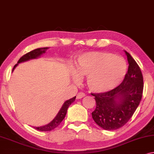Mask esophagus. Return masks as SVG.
<instances>
[{
  "label": "esophagus",
  "instance_id": "esophagus-1",
  "mask_svg": "<svg viewBox=\"0 0 154 154\" xmlns=\"http://www.w3.org/2000/svg\"><path fill=\"white\" fill-rule=\"evenodd\" d=\"M85 95H85V93H82V92H81V93H79L77 95V99H82V98L84 97Z\"/></svg>",
  "mask_w": 154,
  "mask_h": 154
}]
</instances>
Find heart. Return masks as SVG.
<instances>
[{
	"label": "heart",
	"instance_id": "b5f03b06",
	"mask_svg": "<svg viewBox=\"0 0 154 154\" xmlns=\"http://www.w3.org/2000/svg\"><path fill=\"white\" fill-rule=\"evenodd\" d=\"M127 72V63L120 57L104 52H90L77 58L73 79L87 76V85L92 91L104 93L120 83Z\"/></svg>",
	"mask_w": 154,
	"mask_h": 154
}]
</instances>
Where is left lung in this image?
Here are the masks:
<instances>
[{"instance_id": "1", "label": "left lung", "mask_w": 154, "mask_h": 154, "mask_svg": "<svg viewBox=\"0 0 154 154\" xmlns=\"http://www.w3.org/2000/svg\"><path fill=\"white\" fill-rule=\"evenodd\" d=\"M128 68L122 82L113 90L92 93L96 108L92 112L94 121L105 130H116L128 122L140 102L143 92V77L136 61L125 51Z\"/></svg>"}]
</instances>
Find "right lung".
Segmentation results:
<instances>
[{"instance_id":"1","label":"right lung","mask_w":154,"mask_h":154,"mask_svg":"<svg viewBox=\"0 0 154 154\" xmlns=\"http://www.w3.org/2000/svg\"><path fill=\"white\" fill-rule=\"evenodd\" d=\"M48 49V48H37V49H35L32 50V51L28 52L26 54H24L23 56H22L19 59V60L18 61L17 64L14 66V69L17 67V66L18 63H21V62H24V61L30 60V59H36L38 57H39L41 54H43V53H45V51ZM75 98H76V96L74 97L71 98V99L68 100L67 101H66L64 102V104H63L62 107L61 108L60 111H59V113H57V116L53 119V120L52 122H50V123H48V125L42 126V127H34L35 129L40 131H51L52 129H54L56 127H58V126L60 125V123L62 122V120L65 118L66 113H67V110L68 108L69 107L70 105L72 104V103L74 102Z\"/></svg>"}]
</instances>
